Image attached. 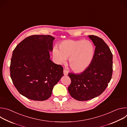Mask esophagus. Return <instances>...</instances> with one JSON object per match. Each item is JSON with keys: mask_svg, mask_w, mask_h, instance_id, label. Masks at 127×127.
<instances>
[{"mask_svg": "<svg viewBox=\"0 0 127 127\" xmlns=\"http://www.w3.org/2000/svg\"><path fill=\"white\" fill-rule=\"evenodd\" d=\"M63 73H64V75H65V76L67 75L68 74V72L67 70H66L65 69H64V70H63Z\"/></svg>", "mask_w": 127, "mask_h": 127, "instance_id": "34e87169", "label": "esophagus"}]
</instances>
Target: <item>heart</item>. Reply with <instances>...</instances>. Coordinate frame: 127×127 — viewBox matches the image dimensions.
Wrapping results in <instances>:
<instances>
[{
    "label": "heart",
    "instance_id": "1",
    "mask_svg": "<svg viewBox=\"0 0 127 127\" xmlns=\"http://www.w3.org/2000/svg\"><path fill=\"white\" fill-rule=\"evenodd\" d=\"M55 47L53 54L59 64L66 63L69 57V65L74 71L85 70L91 63L94 56V47L88 40H65Z\"/></svg>",
    "mask_w": 127,
    "mask_h": 127
}]
</instances>
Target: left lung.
<instances>
[{
  "instance_id": "obj_1",
  "label": "left lung",
  "mask_w": 127,
  "mask_h": 127,
  "mask_svg": "<svg viewBox=\"0 0 127 127\" xmlns=\"http://www.w3.org/2000/svg\"><path fill=\"white\" fill-rule=\"evenodd\" d=\"M88 37L95 49L93 59L82 73H69L71 82L68 87L70 95L79 101L92 99L100 95L110 82L113 73V54L104 41L97 36Z\"/></svg>"
}]
</instances>
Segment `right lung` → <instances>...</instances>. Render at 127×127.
<instances>
[{"instance_id":"1","label":"right lung","mask_w":127,"mask_h":127,"mask_svg":"<svg viewBox=\"0 0 127 127\" xmlns=\"http://www.w3.org/2000/svg\"><path fill=\"white\" fill-rule=\"evenodd\" d=\"M55 39L50 35H32L13 51L10 77L17 91L30 99L49 98L54 86L64 75L62 66L50 59Z\"/></svg>"}]
</instances>
